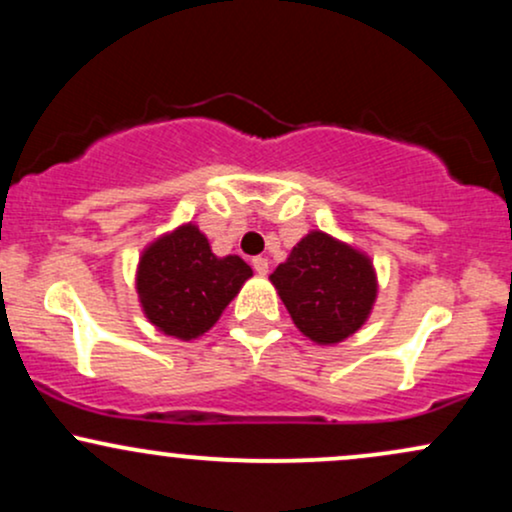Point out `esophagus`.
<instances>
[{"label": "esophagus", "instance_id": "esophagus-1", "mask_svg": "<svg viewBox=\"0 0 512 512\" xmlns=\"http://www.w3.org/2000/svg\"><path fill=\"white\" fill-rule=\"evenodd\" d=\"M252 269H255L257 274H267L269 272V260L267 257H252Z\"/></svg>", "mask_w": 512, "mask_h": 512}]
</instances>
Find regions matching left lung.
Instances as JSON below:
<instances>
[{"label": "left lung", "instance_id": "left-lung-1", "mask_svg": "<svg viewBox=\"0 0 512 512\" xmlns=\"http://www.w3.org/2000/svg\"><path fill=\"white\" fill-rule=\"evenodd\" d=\"M269 281L293 325L315 344H339L356 334L378 296L370 257L322 231L301 238Z\"/></svg>", "mask_w": 512, "mask_h": 512}]
</instances>
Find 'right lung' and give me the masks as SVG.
Returning a JSON list of instances; mask_svg holds the SVG:
<instances>
[{"label":"right lung","instance_id":"obj_1","mask_svg":"<svg viewBox=\"0 0 512 512\" xmlns=\"http://www.w3.org/2000/svg\"><path fill=\"white\" fill-rule=\"evenodd\" d=\"M250 276V264L238 255L216 257L207 236L185 223L142 252L137 293L156 330L190 342L216 325Z\"/></svg>","mask_w":512,"mask_h":512}]
</instances>
